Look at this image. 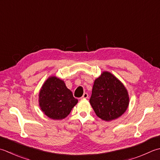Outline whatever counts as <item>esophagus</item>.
<instances>
[{"mask_svg": "<svg viewBox=\"0 0 160 160\" xmlns=\"http://www.w3.org/2000/svg\"><path fill=\"white\" fill-rule=\"evenodd\" d=\"M81 98L82 99H86V98H88V93H84L83 96L81 97Z\"/></svg>", "mask_w": 160, "mask_h": 160, "instance_id": "1", "label": "esophagus"}]
</instances>
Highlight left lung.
Listing matches in <instances>:
<instances>
[{
    "label": "left lung",
    "instance_id": "left-lung-1",
    "mask_svg": "<svg viewBox=\"0 0 160 160\" xmlns=\"http://www.w3.org/2000/svg\"><path fill=\"white\" fill-rule=\"evenodd\" d=\"M96 114L109 121L121 117L129 105L126 87L109 72H103L93 84L89 99Z\"/></svg>",
    "mask_w": 160,
    "mask_h": 160
}]
</instances>
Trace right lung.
I'll return each instance as SVG.
<instances>
[{"mask_svg": "<svg viewBox=\"0 0 160 160\" xmlns=\"http://www.w3.org/2000/svg\"><path fill=\"white\" fill-rule=\"evenodd\" d=\"M39 106L47 117L62 119L70 114L78 100L68 89L64 81L55 76L49 78L39 92Z\"/></svg>", "mask_w": 160, "mask_h": 160, "instance_id": "right-lung-1", "label": "right lung"}]
</instances>
